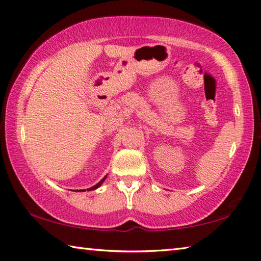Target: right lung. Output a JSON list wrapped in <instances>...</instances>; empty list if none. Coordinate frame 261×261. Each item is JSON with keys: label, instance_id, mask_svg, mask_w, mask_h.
Here are the masks:
<instances>
[{"label": "right lung", "instance_id": "right-lung-1", "mask_svg": "<svg viewBox=\"0 0 261 261\" xmlns=\"http://www.w3.org/2000/svg\"><path fill=\"white\" fill-rule=\"evenodd\" d=\"M106 177H107V176H105V177L100 180V182L96 184V185H94V187H92V188H90V189H87V191H92V190H95V189H98L101 184L103 183V180L106 179ZM81 191H85V190H81Z\"/></svg>", "mask_w": 261, "mask_h": 261}]
</instances>
